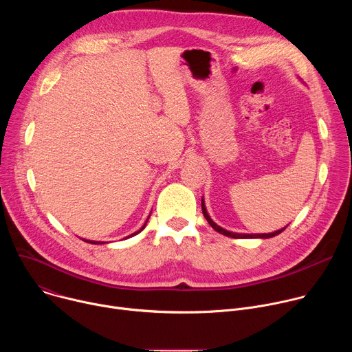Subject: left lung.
Listing matches in <instances>:
<instances>
[{
	"label": "left lung",
	"mask_w": 352,
	"mask_h": 352,
	"mask_svg": "<svg viewBox=\"0 0 352 352\" xmlns=\"http://www.w3.org/2000/svg\"><path fill=\"white\" fill-rule=\"evenodd\" d=\"M202 212H204V216H205V219L208 220V223H209L217 232H220V234H223V235H226V236H231V238H238V239H242V238H272V236H276V235H278L280 232H283V231L285 230V227H284V228H281V230H278V231H274V232H270V234H236V232H230V231H227V230L219 227V226L210 219V216H209L208 212H206V208H205V204H204V199H202Z\"/></svg>",
	"instance_id": "left-lung-1"
}]
</instances>
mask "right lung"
<instances>
[{"label": "right lung", "instance_id": "right-lung-1", "mask_svg": "<svg viewBox=\"0 0 352 352\" xmlns=\"http://www.w3.org/2000/svg\"><path fill=\"white\" fill-rule=\"evenodd\" d=\"M144 226H146V224H144ZM144 226H143V227H142V228H140V230H139V231H136V232H135V234H132V235H129V236H133V235H136V234H139V232H140V231H142V230H143V228H144ZM86 242H90V243H100V242H93V241H86Z\"/></svg>", "mask_w": 352, "mask_h": 352}]
</instances>
